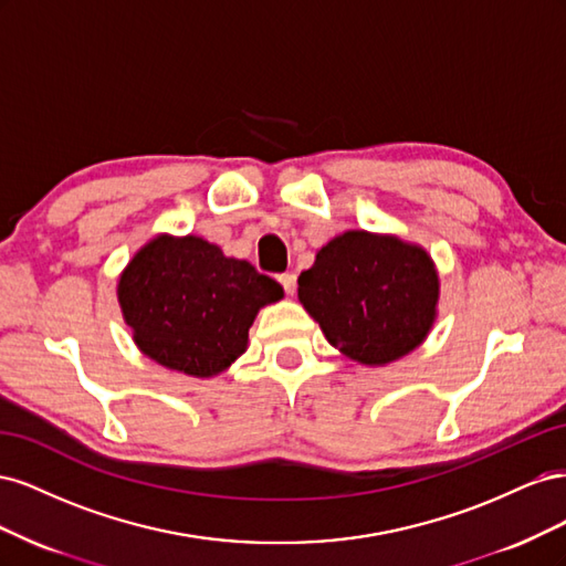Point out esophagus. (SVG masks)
<instances>
[{
  "mask_svg": "<svg viewBox=\"0 0 566 566\" xmlns=\"http://www.w3.org/2000/svg\"><path fill=\"white\" fill-rule=\"evenodd\" d=\"M279 283L283 285V290L287 295H293L295 293V287H297V276L295 273H281L279 276Z\"/></svg>",
  "mask_w": 566,
  "mask_h": 566,
  "instance_id": "34e87169",
  "label": "esophagus"
}]
</instances>
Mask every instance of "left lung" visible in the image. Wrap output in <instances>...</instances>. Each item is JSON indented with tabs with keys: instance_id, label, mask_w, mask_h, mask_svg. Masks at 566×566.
Instances as JSON below:
<instances>
[{
	"instance_id": "1",
	"label": "left lung",
	"mask_w": 566,
	"mask_h": 566,
	"mask_svg": "<svg viewBox=\"0 0 566 566\" xmlns=\"http://www.w3.org/2000/svg\"><path fill=\"white\" fill-rule=\"evenodd\" d=\"M439 287V271L422 245L354 229L316 252L314 266L300 273L297 297L335 349L378 368L427 339Z\"/></svg>"
}]
</instances>
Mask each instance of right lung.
<instances>
[{
  "mask_svg": "<svg viewBox=\"0 0 566 566\" xmlns=\"http://www.w3.org/2000/svg\"><path fill=\"white\" fill-rule=\"evenodd\" d=\"M283 287L200 235L158 233L117 279L134 345L191 378H214L248 349V331Z\"/></svg>",
  "mask_w": 566,
  "mask_h": 566,
  "instance_id": "add662e5",
  "label": "right lung"
}]
</instances>
